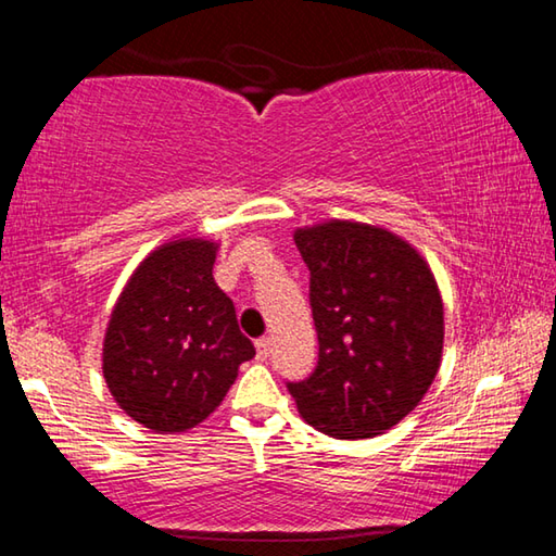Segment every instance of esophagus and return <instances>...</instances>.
<instances>
[{
    "mask_svg": "<svg viewBox=\"0 0 556 556\" xmlns=\"http://www.w3.org/2000/svg\"><path fill=\"white\" fill-rule=\"evenodd\" d=\"M255 345H257V357H260V361H267V355H269V345H271L269 338H257Z\"/></svg>",
    "mask_w": 556,
    "mask_h": 556,
    "instance_id": "esophagus-1",
    "label": "esophagus"
}]
</instances>
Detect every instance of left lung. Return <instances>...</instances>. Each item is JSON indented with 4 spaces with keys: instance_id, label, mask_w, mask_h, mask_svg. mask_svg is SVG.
<instances>
[{
    "instance_id": "obj_1",
    "label": "left lung",
    "mask_w": 556,
    "mask_h": 556,
    "mask_svg": "<svg viewBox=\"0 0 556 556\" xmlns=\"http://www.w3.org/2000/svg\"><path fill=\"white\" fill-rule=\"evenodd\" d=\"M308 267L318 363L287 382L308 425L368 439L397 425L434 382L444 304L419 252L382 228L331 220L294 232Z\"/></svg>"
}]
</instances>
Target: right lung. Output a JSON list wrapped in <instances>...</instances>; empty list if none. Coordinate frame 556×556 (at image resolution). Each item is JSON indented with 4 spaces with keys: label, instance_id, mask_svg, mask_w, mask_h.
<instances>
[{
    "label": "right lung",
    "instance_id": "obj_1",
    "mask_svg": "<svg viewBox=\"0 0 556 556\" xmlns=\"http://www.w3.org/2000/svg\"><path fill=\"white\" fill-rule=\"evenodd\" d=\"M215 242L154 250L122 291L102 348L112 397L147 429L186 431L218 407L255 355L235 304L215 285Z\"/></svg>",
    "mask_w": 556,
    "mask_h": 556
}]
</instances>
